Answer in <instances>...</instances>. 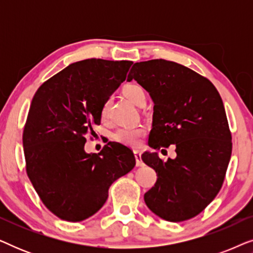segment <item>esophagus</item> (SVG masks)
I'll return each instance as SVG.
<instances>
[{
    "label": "esophagus",
    "mask_w": 253,
    "mask_h": 253,
    "mask_svg": "<svg viewBox=\"0 0 253 253\" xmlns=\"http://www.w3.org/2000/svg\"><path fill=\"white\" fill-rule=\"evenodd\" d=\"M134 158H136V165L137 167H140V166H143V161H141V153L139 151H134Z\"/></svg>",
    "instance_id": "obj_1"
}]
</instances>
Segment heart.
<instances>
[{
	"label": "heart",
	"instance_id": "b5f03b06",
	"mask_svg": "<svg viewBox=\"0 0 253 253\" xmlns=\"http://www.w3.org/2000/svg\"><path fill=\"white\" fill-rule=\"evenodd\" d=\"M123 94L127 100H130L133 105L138 107L145 105L146 101V94H145L144 88L140 85L134 84V83H130L126 84L123 87ZM109 107V100L103 103L101 108V116L105 117L108 113ZM145 134V127L144 126H132V127H120L117 129L113 134L114 140L117 143H121L126 146H137L139 144L140 138Z\"/></svg>",
	"mask_w": 253,
	"mask_h": 253
}]
</instances>
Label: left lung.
<instances>
[{"mask_svg": "<svg viewBox=\"0 0 253 253\" xmlns=\"http://www.w3.org/2000/svg\"><path fill=\"white\" fill-rule=\"evenodd\" d=\"M132 79L154 102L148 145L164 151L174 144L177 154L167 161L157 152L141 155L158 176L145 203L164 220L191 219L215 198L229 165L233 143L222 99L207 78L161 58L134 63Z\"/></svg>", "mask_w": 253, "mask_h": 253, "instance_id": "8db88e82", "label": "left lung"}]
</instances>
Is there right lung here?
Returning a JSON list of instances; mask_svg holds the SVG:
<instances>
[{
    "label": "right lung",
    "mask_w": 253,
    "mask_h": 253,
    "mask_svg": "<svg viewBox=\"0 0 253 253\" xmlns=\"http://www.w3.org/2000/svg\"><path fill=\"white\" fill-rule=\"evenodd\" d=\"M131 61L88 58L44 82L34 94L24 127L26 172L41 202L62 220L92 216L109 186L136 165L132 151L108 143L86 153V134L101 121V108L126 81Z\"/></svg>",
    "instance_id": "right-lung-1"
}]
</instances>
